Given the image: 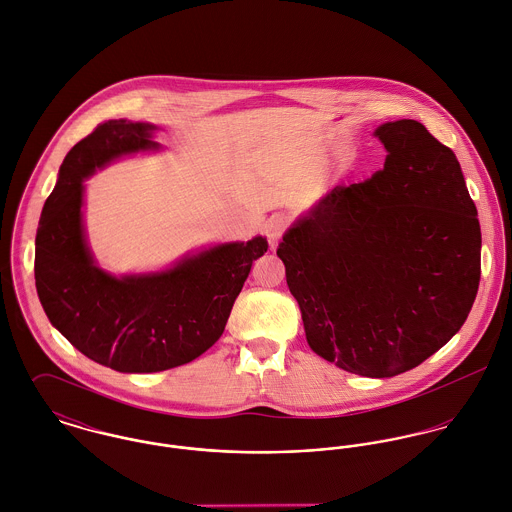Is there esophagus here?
Returning <instances> with one entry per match:
<instances>
[{"label":"esophagus","mask_w":512,"mask_h":512,"mask_svg":"<svg viewBox=\"0 0 512 512\" xmlns=\"http://www.w3.org/2000/svg\"><path fill=\"white\" fill-rule=\"evenodd\" d=\"M286 228H288V220H286L284 216H273V218L267 222L265 235H267V239H269L271 249H275V247L279 245V241H281V237H283Z\"/></svg>","instance_id":"esophagus-1"}]
</instances>
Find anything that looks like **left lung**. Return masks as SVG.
Returning a JSON list of instances; mask_svg holds the SVG:
<instances>
[{
  "mask_svg": "<svg viewBox=\"0 0 512 512\" xmlns=\"http://www.w3.org/2000/svg\"><path fill=\"white\" fill-rule=\"evenodd\" d=\"M383 171L336 186L277 255L308 345L343 371L395 377L454 338L481 279V228L454 151L414 119L375 129Z\"/></svg>",
  "mask_w": 512,
  "mask_h": 512,
  "instance_id": "obj_1",
  "label": "left lung"
}]
</instances>
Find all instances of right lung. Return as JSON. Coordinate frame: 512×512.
Returning a JSON list of instances; mask_svg holds the SVG:
<instances>
[{
    "mask_svg": "<svg viewBox=\"0 0 512 512\" xmlns=\"http://www.w3.org/2000/svg\"><path fill=\"white\" fill-rule=\"evenodd\" d=\"M157 125L110 119L64 157L35 239V284L51 324L92 361L119 373H157L208 351L267 239L220 243L171 269L123 275L98 267L84 231V180L115 159L159 151Z\"/></svg>",
    "mask_w": 512,
    "mask_h": 512,
    "instance_id": "add662e5",
    "label": "right lung"
}]
</instances>
